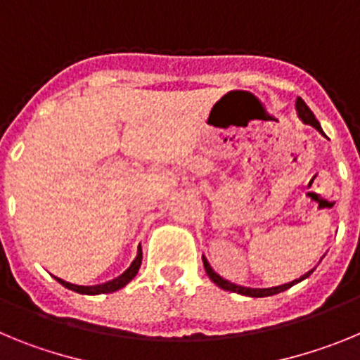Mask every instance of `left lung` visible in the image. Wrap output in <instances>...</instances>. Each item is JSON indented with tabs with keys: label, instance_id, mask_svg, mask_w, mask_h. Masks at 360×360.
<instances>
[{
	"label": "left lung",
	"instance_id": "left-lung-1",
	"mask_svg": "<svg viewBox=\"0 0 360 360\" xmlns=\"http://www.w3.org/2000/svg\"><path fill=\"white\" fill-rule=\"evenodd\" d=\"M295 108H297L299 117H301V119H303L304 122L310 124V126H314V128L319 129V131L323 133V129H321V126H319V122H317L316 115H314V111H311L310 108L307 106V103H304L303 98L297 97V101H295ZM203 266H205V272H207L209 278H211L212 281H214L219 288H224V290H229V292H236V294H241V295H249V297H266V295L279 294V292H285V290H287V288L294 287L295 283L303 281L304 278H308V276L311 274V270H310V272H307V274H304L303 278L295 279V281H292V283H287V285H281V287H272V288H247V287H238V285H234V283H229V281H225L224 278H219V276L216 274L214 270L211 269V265H209L207 259H205V257H203Z\"/></svg>",
	"mask_w": 360,
	"mask_h": 360
}]
</instances>
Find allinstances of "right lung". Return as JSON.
<instances>
[{"instance_id": "add662e5", "label": "right lung", "mask_w": 360, "mask_h": 360, "mask_svg": "<svg viewBox=\"0 0 360 360\" xmlns=\"http://www.w3.org/2000/svg\"><path fill=\"white\" fill-rule=\"evenodd\" d=\"M141 263H142V250H139V254H136V257H135V262L131 263V266H129V269L126 270L122 276H119V278L113 279V281L104 283V285H97V287H79V285H72V283H66L59 278H56V279L61 283L63 287L70 288V290H73V292H79V294H88V295L108 294V292H115V290H119V288H122L124 285H128V283L136 276L139 269H141Z\"/></svg>"}]
</instances>
